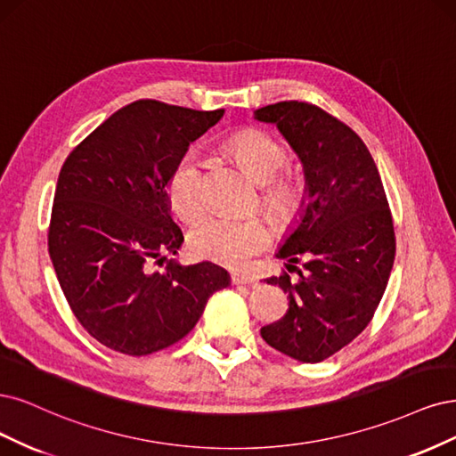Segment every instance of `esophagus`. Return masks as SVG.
<instances>
[{"label": "esophagus", "instance_id": "1", "mask_svg": "<svg viewBox=\"0 0 456 456\" xmlns=\"http://www.w3.org/2000/svg\"><path fill=\"white\" fill-rule=\"evenodd\" d=\"M231 282H232L234 286L254 284V282H256V276L249 274V273H232V274H231Z\"/></svg>", "mask_w": 456, "mask_h": 456}]
</instances>
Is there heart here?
I'll return each mask as SVG.
<instances>
[{"mask_svg":"<svg viewBox=\"0 0 456 456\" xmlns=\"http://www.w3.org/2000/svg\"><path fill=\"white\" fill-rule=\"evenodd\" d=\"M229 148L259 183H267L261 202L273 216L284 217L296 208L299 183L289 174H281L288 160L281 140L265 130L246 128L231 136ZM167 195L170 208L183 222H193L207 208L202 159L195 150L185 151L174 165L167 182ZM271 239V227L263 217L210 214L191 227L187 244L197 257L240 269L261 254Z\"/></svg>","mask_w":456,"mask_h":456,"instance_id":"obj_1","label":"heart"}]
</instances>
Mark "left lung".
Instances as JSON below:
<instances>
[{
	"instance_id": "obj_1",
	"label": "left lung",
	"mask_w": 456,
	"mask_h": 456,
	"mask_svg": "<svg viewBox=\"0 0 456 456\" xmlns=\"http://www.w3.org/2000/svg\"><path fill=\"white\" fill-rule=\"evenodd\" d=\"M297 153L305 200L297 227L276 257L303 274L267 278L288 293V313L261 328L267 345L305 363L330 358L370 324L383 299L395 256L392 214L375 160L354 130L306 102L256 110ZM297 269V267H293Z\"/></svg>"
}]
</instances>
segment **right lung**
<instances>
[{"instance_id": "obj_1", "label": "right lung", "mask_w": 456, "mask_h": 456, "mask_svg": "<svg viewBox=\"0 0 456 456\" xmlns=\"http://www.w3.org/2000/svg\"><path fill=\"white\" fill-rule=\"evenodd\" d=\"M222 117L224 110L132 102L93 130L58 174L49 256L71 313L111 350L145 356L178 343L212 293L231 284L210 261L183 267L167 257L183 242L170 217L168 175Z\"/></svg>"}]
</instances>
